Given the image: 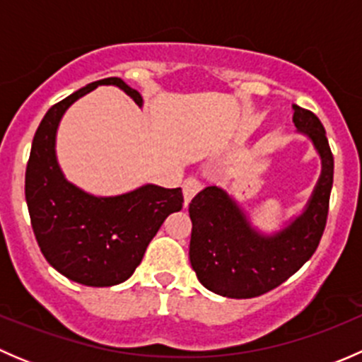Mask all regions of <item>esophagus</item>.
I'll use <instances>...</instances> for the list:
<instances>
[{"label":"esophagus","instance_id":"obj_1","mask_svg":"<svg viewBox=\"0 0 362 362\" xmlns=\"http://www.w3.org/2000/svg\"><path fill=\"white\" fill-rule=\"evenodd\" d=\"M182 187H184V202H185V204H189L191 203V199L194 198L199 191H202L203 185L196 177H189V178H185Z\"/></svg>","mask_w":362,"mask_h":362}]
</instances>
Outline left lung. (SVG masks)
<instances>
[{
  "label": "left lung",
  "instance_id": "1",
  "mask_svg": "<svg viewBox=\"0 0 362 362\" xmlns=\"http://www.w3.org/2000/svg\"><path fill=\"white\" fill-rule=\"evenodd\" d=\"M298 133L312 140L322 171L305 210L286 228L264 235L238 203L217 185L192 198L189 259L199 282L224 298L247 299L275 289L313 255L326 228L334 159L326 129L315 113L293 105Z\"/></svg>",
  "mask_w": 362,
  "mask_h": 362
}]
</instances>
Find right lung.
<instances>
[{
	"label": "right lung",
	"instance_id": "1",
	"mask_svg": "<svg viewBox=\"0 0 362 362\" xmlns=\"http://www.w3.org/2000/svg\"><path fill=\"white\" fill-rule=\"evenodd\" d=\"M115 86L144 105L141 94L110 76L87 83L45 113L33 138L25 168V202L40 250L61 275L89 287L124 282L144 259L164 218L182 210V189L147 184L119 196H93L64 178L56 134L64 112L96 89Z\"/></svg>",
	"mask_w": 362,
	"mask_h": 362
}]
</instances>
